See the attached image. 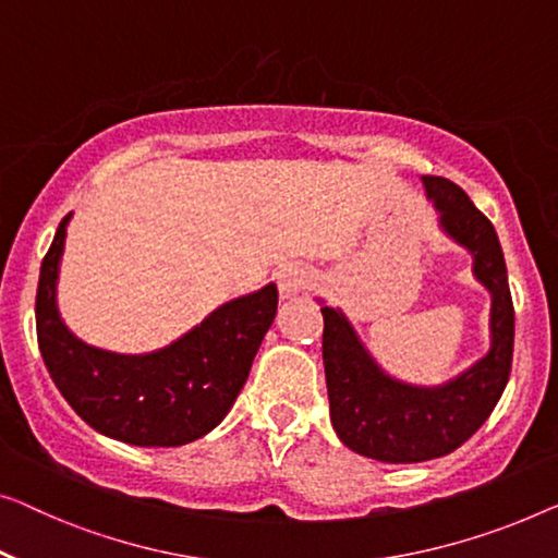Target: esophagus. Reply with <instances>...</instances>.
<instances>
[{
    "mask_svg": "<svg viewBox=\"0 0 558 558\" xmlns=\"http://www.w3.org/2000/svg\"><path fill=\"white\" fill-rule=\"evenodd\" d=\"M307 272L303 268H298V265H286V268H280L278 272V290L282 298H293L298 293H303L307 288Z\"/></svg>",
    "mask_w": 558,
    "mask_h": 558,
    "instance_id": "1",
    "label": "esophagus"
}]
</instances>
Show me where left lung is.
I'll list each match as a JSON object with an SVG mask.
<instances>
[{
    "label": "left lung",
    "instance_id": "8db88e82",
    "mask_svg": "<svg viewBox=\"0 0 558 558\" xmlns=\"http://www.w3.org/2000/svg\"><path fill=\"white\" fill-rule=\"evenodd\" d=\"M423 185L440 230L471 253L473 276L492 293V345L446 384L411 386L373 361L340 307H320L332 428L351 451L384 463H418L456 451L484 426L511 373L513 303L492 220L451 180L423 174Z\"/></svg>",
    "mask_w": 558,
    "mask_h": 558
}]
</instances>
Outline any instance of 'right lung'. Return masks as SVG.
<instances>
[{
	"label": "right lung",
	"instance_id": "1",
	"mask_svg": "<svg viewBox=\"0 0 558 558\" xmlns=\"http://www.w3.org/2000/svg\"><path fill=\"white\" fill-rule=\"evenodd\" d=\"M64 215L41 260L37 340L64 401L99 434L132 446H182L210 434L245 386L253 359L278 311V288L235 298L174 343L143 355L87 345L64 326L57 278Z\"/></svg>",
	"mask_w": 558,
	"mask_h": 558
}]
</instances>
